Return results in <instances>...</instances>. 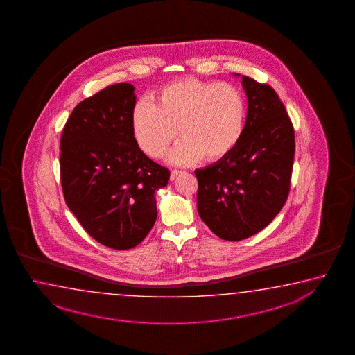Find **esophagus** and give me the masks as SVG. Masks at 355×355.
Instances as JSON below:
<instances>
[{"mask_svg": "<svg viewBox=\"0 0 355 355\" xmlns=\"http://www.w3.org/2000/svg\"><path fill=\"white\" fill-rule=\"evenodd\" d=\"M180 174H182V171H179V170H173V171H171V174H170V180L174 181L175 179H178V176Z\"/></svg>", "mask_w": 355, "mask_h": 355, "instance_id": "esophagus-1", "label": "esophagus"}]
</instances>
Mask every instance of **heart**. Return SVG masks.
Listing matches in <instances>:
<instances>
[{
  "mask_svg": "<svg viewBox=\"0 0 355 355\" xmlns=\"http://www.w3.org/2000/svg\"><path fill=\"white\" fill-rule=\"evenodd\" d=\"M245 121V100L235 86L196 78L168 85L156 105L141 101L132 111L136 142L151 157L166 154L179 130L184 141L168 157L174 165L225 157L238 146Z\"/></svg>",
  "mask_w": 355,
  "mask_h": 355,
  "instance_id": "1",
  "label": "heart"
}]
</instances>
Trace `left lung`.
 Listing matches in <instances>:
<instances>
[{
	"label": "left lung",
	"instance_id": "1",
	"mask_svg": "<svg viewBox=\"0 0 355 355\" xmlns=\"http://www.w3.org/2000/svg\"><path fill=\"white\" fill-rule=\"evenodd\" d=\"M241 85L248 98L241 140L225 157L195 170L198 213L227 241L263 230L282 210L295 153L294 129L277 92L248 76Z\"/></svg>",
	"mask_w": 355,
	"mask_h": 355
}]
</instances>
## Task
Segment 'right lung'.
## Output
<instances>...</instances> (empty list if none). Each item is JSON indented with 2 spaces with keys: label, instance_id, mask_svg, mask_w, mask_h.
<instances>
[{
  "label": "right lung",
  "instance_id": "obj_1",
  "mask_svg": "<svg viewBox=\"0 0 355 355\" xmlns=\"http://www.w3.org/2000/svg\"><path fill=\"white\" fill-rule=\"evenodd\" d=\"M135 87L111 85L73 109L61 136L64 201L100 244H140L157 216L155 193L170 171L142 153L132 131Z\"/></svg>",
  "mask_w": 355,
  "mask_h": 355
}]
</instances>
